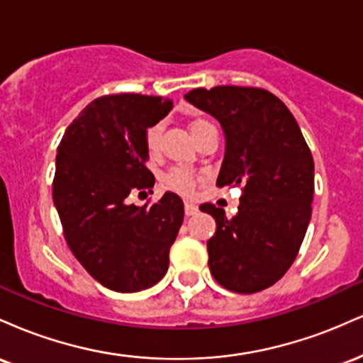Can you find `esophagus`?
<instances>
[{"mask_svg":"<svg viewBox=\"0 0 363 363\" xmlns=\"http://www.w3.org/2000/svg\"><path fill=\"white\" fill-rule=\"evenodd\" d=\"M184 213H186V216H193V215H196V213H198V206L193 205V203L186 201V203H184Z\"/></svg>","mask_w":363,"mask_h":363,"instance_id":"34e87169","label":"esophagus"}]
</instances>
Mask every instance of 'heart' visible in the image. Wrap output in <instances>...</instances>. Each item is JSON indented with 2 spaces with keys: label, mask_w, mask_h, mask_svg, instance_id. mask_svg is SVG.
Masks as SVG:
<instances>
[{
  "label": "heart",
  "mask_w": 363,
  "mask_h": 363,
  "mask_svg": "<svg viewBox=\"0 0 363 363\" xmlns=\"http://www.w3.org/2000/svg\"><path fill=\"white\" fill-rule=\"evenodd\" d=\"M210 128H213V124L206 119H194L191 121L189 124V129L191 133H193L196 141L201 138L203 133ZM160 140H162L160 124H153V126L147 128V131H145V145H147V150L152 153V155L160 150ZM196 184H198V176H196L194 172H191V170L182 169V167L170 169L164 176V186L167 187V189L176 191V193L182 196L193 194Z\"/></svg>",
  "instance_id": "b5f03b06"
}]
</instances>
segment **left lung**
<instances>
[{
	"mask_svg": "<svg viewBox=\"0 0 363 363\" xmlns=\"http://www.w3.org/2000/svg\"><path fill=\"white\" fill-rule=\"evenodd\" d=\"M186 101L225 131V158L216 186L240 187L237 215L205 203L216 222L208 266L223 289L256 294L289 272L311 222L314 160L301 128L277 95L254 86L194 89Z\"/></svg>",
	"mask_w": 363,
	"mask_h": 363,
	"instance_id": "obj_1",
	"label": "left lung"
}]
</instances>
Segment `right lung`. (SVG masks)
Masks as SVG:
<instances>
[{"mask_svg":"<svg viewBox=\"0 0 363 363\" xmlns=\"http://www.w3.org/2000/svg\"><path fill=\"white\" fill-rule=\"evenodd\" d=\"M170 109L164 97L104 95L66 128L57 147L52 199L66 244L114 291H140L164 278L184 220L182 199L170 191L152 205L126 201L129 193L155 184L145 131Z\"/></svg>","mask_w":363,"mask_h":363,"instance_id":"obj_1","label":"right lung"}]
</instances>
